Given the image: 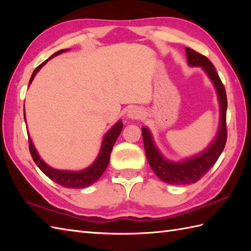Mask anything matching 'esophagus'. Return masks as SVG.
<instances>
[{"mask_svg": "<svg viewBox=\"0 0 251 251\" xmlns=\"http://www.w3.org/2000/svg\"><path fill=\"white\" fill-rule=\"evenodd\" d=\"M142 116V111L138 108H132L128 111V113H127V117H129L130 120H139Z\"/></svg>", "mask_w": 251, "mask_h": 251, "instance_id": "obj_1", "label": "esophagus"}]
</instances>
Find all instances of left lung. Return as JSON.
I'll return each mask as SVG.
<instances>
[{
  "label": "left lung",
  "mask_w": 251,
  "mask_h": 251,
  "mask_svg": "<svg viewBox=\"0 0 251 251\" xmlns=\"http://www.w3.org/2000/svg\"><path fill=\"white\" fill-rule=\"evenodd\" d=\"M186 59L192 67H201L207 75L214 83L218 99L220 103V124L218 134L205 151L200 153L199 155L185 159L183 162L175 163L165 158L161 152L157 150L155 143L150 130L147 127H142V138L145 143V151L147 159L152 170L157 177L164 182L175 185L192 184L199 181L207 174L221 155L223 149L226 143V109L227 100L225 85L218 75L216 69L211 61L204 55L200 54L193 50L185 47Z\"/></svg>",
  "instance_id": "8db88e82"
}]
</instances>
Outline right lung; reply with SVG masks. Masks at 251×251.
Returning a JSON list of instances; mask_svg holds the SVG:
<instances>
[{
  "mask_svg": "<svg viewBox=\"0 0 251 251\" xmlns=\"http://www.w3.org/2000/svg\"><path fill=\"white\" fill-rule=\"evenodd\" d=\"M68 50H61L59 51L55 52L54 55H51L49 59L45 60L43 63L37 67L35 70L33 71L30 78L29 85L33 81L34 76L36 75V73L39 72L40 69L43 67L45 63L49 61L51 58H54L55 56L61 54L63 51H67ZM25 116V113H24ZM123 128V123L120 121L117 122L116 124L112 127V128L106 132L105 136L103 137L102 140V146H101L100 152L98 154V157L96 158V161L90 165L89 167L86 169L79 170V172H69V170H58L55 168H51L49 166L43 159L40 157L39 154H37V151L35 150V148L32 143L31 138L29 137V150L31 153V156L33 158L34 163L37 165L42 172H43L47 177L51 179L54 182L60 184L65 188L69 189H84L87 188V186L92 185L94 182H96L100 177L101 175L104 173V170L108 167V164L110 161V154L112 151V148H113L114 143L117 139V137L120 136L121 131Z\"/></svg>",
  "mask_w": 251,
  "mask_h": 251,
  "instance_id": "add662e5",
  "label": "right lung"
}]
</instances>
